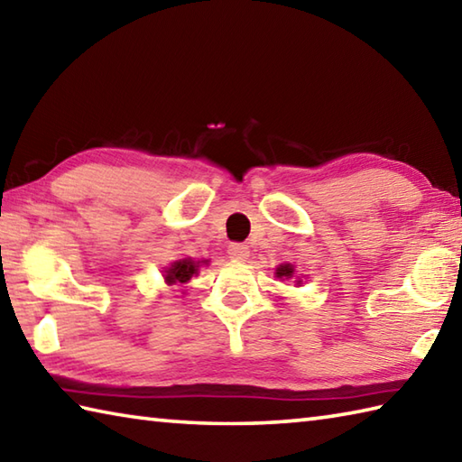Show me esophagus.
I'll list each match as a JSON object with an SVG mask.
<instances>
[{"mask_svg": "<svg viewBox=\"0 0 462 462\" xmlns=\"http://www.w3.org/2000/svg\"><path fill=\"white\" fill-rule=\"evenodd\" d=\"M227 254L233 261H245L249 257V247L243 245V243H231Z\"/></svg>", "mask_w": 462, "mask_h": 462, "instance_id": "34e87169", "label": "esophagus"}]
</instances>
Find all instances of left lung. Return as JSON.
Masks as SVG:
<instances>
[{"instance_id": "1", "label": "left lung", "mask_w": 462, "mask_h": 462, "mask_svg": "<svg viewBox=\"0 0 462 462\" xmlns=\"http://www.w3.org/2000/svg\"><path fill=\"white\" fill-rule=\"evenodd\" d=\"M293 273H295V269L291 263H283L275 269V275L280 277V280H290V277H293ZM298 283H301V282H298Z\"/></svg>"}]
</instances>
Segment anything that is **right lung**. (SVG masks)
<instances>
[{"label":"right lung","mask_w":462,"mask_h":462,"mask_svg":"<svg viewBox=\"0 0 462 462\" xmlns=\"http://www.w3.org/2000/svg\"><path fill=\"white\" fill-rule=\"evenodd\" d=\"M207 265V261H195L190 257L172 261L169 267H164V282L169 285H185L199 273V267Z\"/></svg>","instance_id":"1"}]
</instances>
